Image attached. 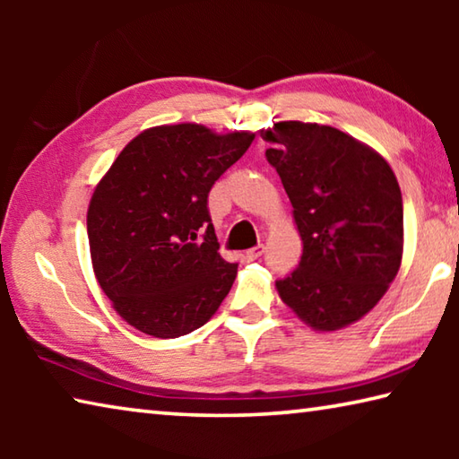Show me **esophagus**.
Segmentation results:
<instances>
[{"mask_svg":"<svg viewBox=\"0 0 459 459\" xmlns=\"http://www.w3.org/2000/svg\"><path fill=\"white\" fill-rule=\"evenodd\" d=\"M263 253H265V245H261V243H259L257 247L248 248V251L245 253V257H247L248 261H257Z\"/></svg>","mask_w":459,"mask_h":459,"instance_id":"esophagus-1","label":"esophagus"}]
</instances>
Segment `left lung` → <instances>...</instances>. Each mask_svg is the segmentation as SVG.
<instances>
[{"label": "left lung", "instance_id": "8db88e82", "mask_svg": "<svg viewBox=\"0 0 459 459\" xmlns=\"http://www.w3.org/2000/svg\"><path fill=\"white\" fill-rule=\"evenodd\" d=\"M261 135L304 240L298 269L275 281L279 298L316 330L344 328L378 304L401 267L397 178L383 155L330 126L281 121Z\"/></svg>", "mask_w": 459, "mask_h": 459}]
</instances>
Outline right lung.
I'll use <instances>...</instances> for the list:
<instances>
[{"label": "right lung", "instance_id": "right-lung-1", "mask_svg": "<svg viewBox=\"0 0 459 459\" xmlns=\"http://www.w3.org/2000/svg\"><path fill=\"white\" fill-rule=\"evenodd\" d=\"M253 139L196 123L152 127L99 182L87 214L92 269L115 312L139 332L184 336L227 298L238 265L221 257L208 192Z\"/></svg>", "mask_w": 459, "mask_h": 459}]
</instances>
